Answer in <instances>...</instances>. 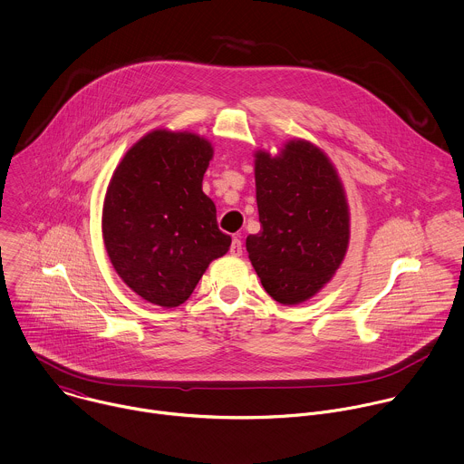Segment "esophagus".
<instances>
[{
  "instance_id": "34e87169",
  "label": "esophagus",
  "mask_w": 464,
  "mask_h": 464,
  "mask_svg": "<svg viewBox=\"0 0 464 464\" xmlns=\"http://www.w3.org/2000/svg\"><path fill=\"white\" fill-rule=\"evenodd\" d=\"M229 251H231V255H233V256H240V255H242V240H240L238 237H233Z\"/></svg>"
}]
</instances>
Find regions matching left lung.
Instances as JSON below:
<instances>
[{
	"label": "left lung",
	"mask_w": 464,
	"mask_h": 464,
	"mask_svg": "<svg viewBox=\"0 0 464 464\" xmlns=\"http://www.w3.org/2000/svg\"><path fill=\"white\" fill-rule=\"evenodd\" d=\"M260 233L246 247L264 289L280 304L314 296L341 266L350 218L339 177L326 154L295 140L282 157L256 152Z\"/></svg>",
	"instance_id": "left-lung-1"
}]
</instances>
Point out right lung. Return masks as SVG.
<instances>
[{"instance_id": "add662e5", "label": "right lung", "mask_w": 464, "mask_h": 464, "mask_svg": "<svg viewBox=\"0 0 464 464\" xmlns=\"http://www.w3.org/2000/svg\"><path fill=\"white\" fill-rule=\"evenodd\" d=\"M211 157V143L197 134L152 130L112 175L102 218L105 249L121 280L152 304L186 302L209 262L231 246L202 191Z\"/></svg>"}]
</instances>
